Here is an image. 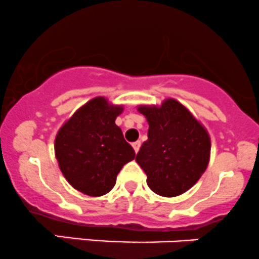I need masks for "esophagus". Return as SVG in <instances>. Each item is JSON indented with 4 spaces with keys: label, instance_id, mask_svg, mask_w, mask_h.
<instances>
[{
    "label": "esophagus",
    "instance_id": "obj_1",
    "mask_svg": "<svg viewBox=\"0 0 259 259\" xmlns=\"http://www.w3.org/2000/svg\"><path fill=\"white\" fill-rule=\"evenodd\" d=\"M132 146H133V149H135V152H136V153H137V152L140 151L141 142H140V141H136V142H133V143H132Z\"/></svg>",
    "mask_w": 259,
    "mask_h": 259
}]
</instances>
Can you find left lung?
<instances>
[{
  "label": "left lung",
  "mask_w": 259,
  "mask_h": 259,
  "mask_svg": "<svg viewBox=\"0 0 259 259\" xmlns=\"http://www.w3.org/2000/svg\"><path fill=\"white\" fill-rule=\"evenodd\" d=\"M137 110L149 124L148 140L136 156L147 175L148 187L163 197L185 193L208 166V132L173 98L164 100L161 106H138Z\"/></svg>",
  "instance_id": "8db88e82"
}]
</instances>
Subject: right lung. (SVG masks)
Masks as SVG:
<instances>
[{"instance_id":"obj_1","label":"right lung","mask_w":259,"mask_h":259,"mask_svg":"<svg viewBox=\"0 0 259 259\" xmlns=\"http://www.w3.org/2000/svg\"><path fill=\"white\" fill-rule=\"evenodd\" d=\"M122 111L123 106L96 97L74 112L56 136L61 172L72 187L87 196L108 193L122 167L135 158V149L114 123Z\"/></svg>"}]
</instances>
